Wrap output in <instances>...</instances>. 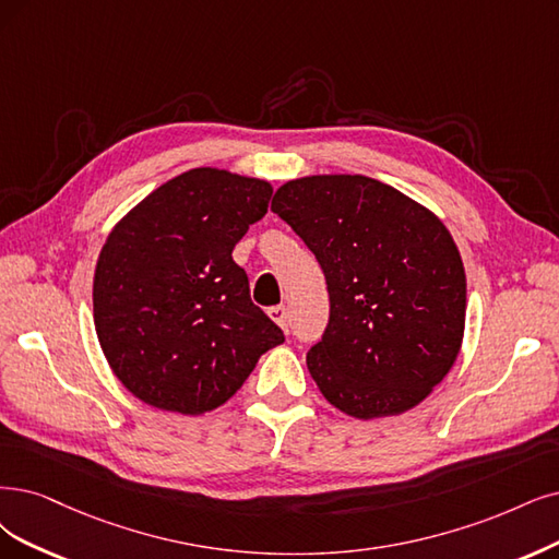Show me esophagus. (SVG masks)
<instances>
[{
    "mask_svg": "<svg viewBox=\"0 0 559 559\" xmlns=\"http://www.w3.org/2000/svg\"><path fill=\"white\" fill-rule=\"evenodd\" d=\"M269 318H272L281 329H285V332H287V308L285 306L269 308Z\"/></svg>",
    "mask_w": 559,
    "mask_h": 559,
    "instance_id": "obj_1",
    "label": "esophagus"
}]
</instances>
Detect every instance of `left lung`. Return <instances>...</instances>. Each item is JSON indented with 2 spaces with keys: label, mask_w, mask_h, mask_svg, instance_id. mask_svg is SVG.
Returning <instances> with one entry per match:
<instances>
[{
  "label": "left lung",
  "mask_w": 559,
  "mask_h": 559,
  "mask_svg": "<svg viewBox=\"0 0 559 559\" xmlns=\"http://www.w3.org/2000/svg\"><path fill=\"white\" fill-rule=\"evenodd\" d=\"M272 212L326 278L329 324L306 355L322 396L364 421L419 405L447 378L465 332V269L447 225L364 175L287 181Z\"/></svg>",
  "instance_id": "8db88e82"
}]
</instances>
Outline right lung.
Here are the masks:
<instances>
[{
  "label": "right lung",
  "mask_w": 559,
  "mask_h": 559,
  "mask_svg": "<svg viewBox=\"0 0 559 559\" xmlns=\"http://www.w3.org/2000/svg\"><path fill=\"white\" fill-rule=\"evenodd\" d=\"M272 191L264 179L193 168L112 227L94 272V326L112 373L142 403L212 412L285 341L233 260Z\"/></svg>",
  "instance_id": "right-lung-1"
}]
</instances>
